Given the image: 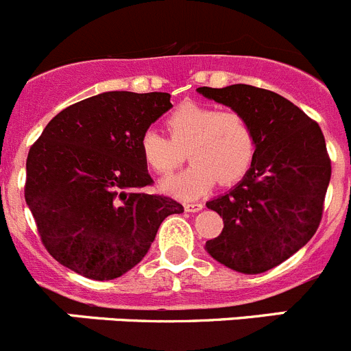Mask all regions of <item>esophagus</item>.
<instances>
[{
	"mask_svg": "<svg viewBox=\"0 0 351 351\" xmlns=\"http://www.w3.org/2000/svg\"><path fill=\"white\" fill-rule=\"evenodd\" d=\"M183 208L186 213H199L202 209V204L201 202H186V204H183Z\"/></svg>",
	"mask_w": 351,
	"mask_h": 351,
	"instance_id": "esophagus-1",
	"label": "esophagus"
}]
</instances>
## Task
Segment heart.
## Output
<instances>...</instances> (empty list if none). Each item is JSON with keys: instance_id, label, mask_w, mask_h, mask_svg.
<instances>
[{"instance_id": "b5f03b06", "label": "heart", "mask_w": 351, "mask_h": 351, "mask_svg": "<svg viewBox=\"0 0 351 351\" xmlns=\"http://www.w3.org/2000/svg\"><path fill=\"white\" fill-rule=\"evenodd\" d=\"M169 138L149 130L140 140L147 168L168 176L182 165L186 150L192 166L160 182V192L192 201L211 191L216 183L239 182L251 168L254 135L251 124L235 110H216L194 101L182 104L166 121Z\"/></svg>"}]
</instances>
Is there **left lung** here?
<instances>
[{"label": "left lung", "mask_w": 351, "mask_h": 351, "mask_svg": "<svg viewBox=\"0 0 351 351\" xmlns=\"http://www.w3.org/2000/svg\"><path fill=\"white\" fill-rule=\"evenodd\" d=\"M251 124L254 157L244 178L206 202L223 230L206 242L218 263L245 275L277 267L317 232L330 180L322 130L293 101L250 84L197 88Z\"/></svg>", "instance_id": "8db88e82"}]
</instances>
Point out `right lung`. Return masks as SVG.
<instances>
[{"label": "right lung", "mask_w": 351, "mask_h": 351, "mask_svg": "<svg viewBox=\"0 0 351 351\" xmlns=\"http://www.w3.org/2000/svg\"><path fill=\"white\" fill-rule=\"evenodd\" d=\"M171 95L106 91L58 112L27 156L25 202L48 253L93 280L138 265L166 216L183 206L150 185L142 135L171 109Z\"/></svg>", "instance_id": "1"}]
</instances>
